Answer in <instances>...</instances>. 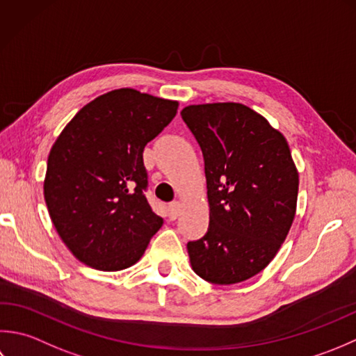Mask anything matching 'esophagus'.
<instances>
[{
	"instance_id": "esophagus-1",
	"label": "esophagus",
	"mask_w": 356,
	"mask_h": 356,
	"mask_svg": "<svg viewBox=\"0 0 356 356\" xmlns=\"http://www.w3.org/2000/svg\"><path fill=\"white\" fill-rule=\"evenodd\" d=\"M168 212H169V218L170 220H177L178 216H179V213H181V204H179V202L178 201L172 202V204L168 209Z\"/></svg>"
}]
</instances>
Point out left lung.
<instances>
[{"label":"left lung","instance_id":"left-lung-1","mask_svg":"<svg viewBox=\"0 0 356 356\" xmlns=\"http://www.w3.org/2000/svg\"><path fill=\"white\" fill-rule=\"evenodd\" d=\"M204 156L209 229L187 243L193 272L212 284L255 277L277 255L296 213L298 170L289 144L239 103L181 111Z\"/></svg>","mask_w":356,"mask_h":356}]
</instances>
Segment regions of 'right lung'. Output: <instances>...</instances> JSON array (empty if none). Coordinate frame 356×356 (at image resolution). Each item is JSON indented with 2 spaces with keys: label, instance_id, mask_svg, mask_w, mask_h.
Returning <instances> with one entry per match:
<instances>
[{
  "label": "right lung",
  "instance_id": "add662e5",
  "mask_svg": "<svg viewBox=\"0 0 356 356\" xmlns=\"http://www.w3.org/2000/svg\"><path fill=\"white\" fill-rule=\"evenodd\" d=\"M178 101L117 89L86 104L47 158L50 220L76 259L103 272L140 261L163 226L146 200V144L175 118Z\"/></svg>",
  "mask_w": 356,
  "mask_h": 356
}]
</instances>
